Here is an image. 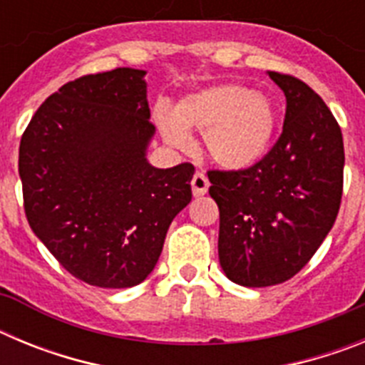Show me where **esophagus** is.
Listing matches in <instances>:
<instances>
[{
    "instance_id": "obj_1",
    "label": "esophagus",
    "mask_w": 365,
    "mask_h": 365,
    "mask_svg": "<svg viewBox=\"0 0 365 365\" xmlns=\"http://www.w3.org/2000/svg\"><path fill=\"white\" fill-rule=\"evenodd\" d=\"M208 186H210V180L202 172H195V175L192 177V192L195 197H201L208 192Z\"/></svg>"
}]
</instances>
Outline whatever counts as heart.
Masks as SVG:
<instances>
[{
  "label": "heart",
  "instance_id": "obj_1",
  "mask_svg": "<svg viewBox=\"0 0 365 365\" xmlns=\"http://www.w3.org/2000/svg\"><path fill=\"white\" fill-rule=\"evenodd\" d=\"M155 120L170 146L186 148V130L202 131L205 153L219 166L241 170L265 157L278 113L263 93L228 83L180 98L173 113L160 109Z\"/></svg>",
  "mask_w": 365,
  "mask_h": 365
}]
</instances>
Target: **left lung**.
Wrapping results in <instances>:
<instances>
[{
  "label": "left lung",
  "instance_id": "left-lung-1",
  "mask_svg": "<svg viewBox=\"0 0 365 365\" xmlns=\"http://www.w3.org/2000/svg\"><path fill=\"white\" fill-rule=\"evenodd\" d=\"M287 98L283 131L243 170H210L219 206V263L245 287H270L307 265L336 221L344 138L324 100L291 74L270 71Z\"/></svg>",
  "mask_w": 365,
  "mask_h": 365
}]
</instances>
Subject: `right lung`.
Listing matches in <instances>:
<instances>
[{"instance_id":"add662e5","label":"right lung","mask_w":365,"mask_h":365,"mask_svg":"<svg viewBox=\"0 0 365 365\" xmlns=\"http://www.w3.org/2000/svg\"><path fill=\"white\" fill-rule=\"evenodd\" d=\"M144 74L118 67L67 82L19 143L32 232L67 272L102 289L143 283L192 201V164L159 170L146 160L155 125Z\"/></svg>"}]
</instances>
